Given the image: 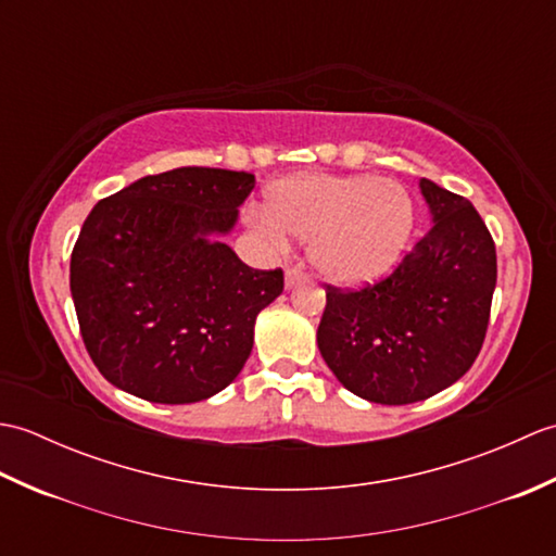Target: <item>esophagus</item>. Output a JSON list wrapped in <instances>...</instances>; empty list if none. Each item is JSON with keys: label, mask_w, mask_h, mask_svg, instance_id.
<instances>
[{"label": "esophagus", "mask_w": 556, "mask_h": 556, "mask_svg": "<svg viewBox=\"0 0 556 556\" xmlns=\"http://www.w3.org/2000/svg\"><path fill=\"white\" fill-rule=\"evenodd\" d=\"M285 281H287V289H293V287H299V285H303V281H305V275H303V269H301V267H291V269H287V275H285Z\"/></svg>", "instance_id": "1"}]
</instances>
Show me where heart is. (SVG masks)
<instances>
[{"instance_id":"heart-1","label":"heart","mask_w":556,"mask_h":556,"mask_svg":"<svg viewBox=\"0 0 556 556\" xmlns=\"http://www.w3.org/2000/svg\"><path fill=\"white\" fill-rule=\"evenodd\" d=\"M251 222L269 239L311 241V263L327 281L361 287L404 257L416 212L401 184L370 174H301L267 191V215Z\"/></svg>"}]
</instances>
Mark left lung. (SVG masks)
Returning a JSON list of instances; mask_svg holds the SVG:
<instances>
[{
    "label": "left lung",
    "instance_id": "8db88e82",
    "mask_svg": "<svg viewBox=\"0 0 556 556\" xmlns=\"http://www.w3.org/2000/svg\"><path fill=\"white\" fill-rule=\"evenodd\" d=\"M432 229L387 279L358 291L327 287L317 327L329 370L372 404L430 399L460 380L485 341L497 253L478 210L420 179Z\"/></svg>",
    "mask_w": 556,
    "mask_h": 556
}]
</instances>
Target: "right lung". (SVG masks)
<instances>
[{"label":"right lung","instance_id":"add662e5","mask_svg":"<svg viewBox=\"0 0 556 556\" xmlns=\"http://www.w3.org/2000/svg\"><path fill=\"white\" fill-rule=\"evenodd\" d=\"M255 176L179 167L100 200L71 253L83 344L108 382L152 404L229 387L253 351L281 269H253L222 241Z\"/></svg>","mask_w":556,"mask_h":556}]
</instances>
